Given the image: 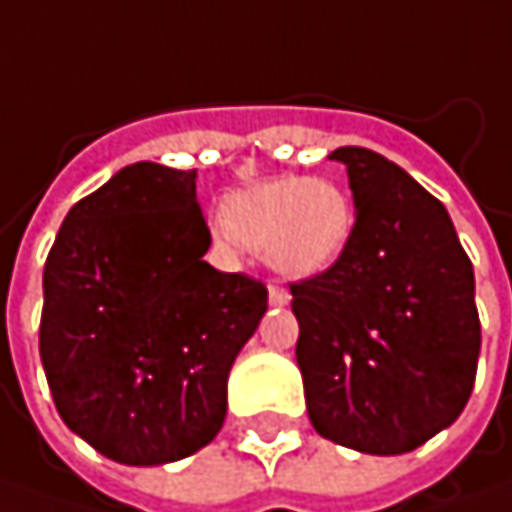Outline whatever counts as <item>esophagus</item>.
I'll return each mask as SVG.
<instances>
[{"label": "esophagus", "instance_id": "esophagus-1", "mask_svg": "<svg viewBox=\"0 0 512 512\" xmlns=\"http://www.w3.org/2000/svg\"><path fill=\"white\" fill-rule=\"evenodd\" d=\"M289 300H292V295H289L283 286H278V283L269 286V303H272V306H286Z\"/></svg>", "mask_w": 512, "mask_h": 512}]
</instances>
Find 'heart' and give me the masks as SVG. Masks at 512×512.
<instances>
[{"instance_id": "1", "label": "heart", "mask_w": 512, "mask_h": 512, "mask_svg": "<svg viewBox=\"0 0 512 512\" xmlns=\"http://www.w3.org/2000/svg\"><path fill=\"white\" fill-rule=\"evenodd\" d=\"M226 240L263 252L286 278L332 269L355 232L352 200L329 177L280 174L234 191L220 206Z\"/></svg>"}]
</instances>
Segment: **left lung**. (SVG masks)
Listing matches in <instances>:
<instances>
[{
	"label": "left lung",
	"instance_id": "left-lung-1",
	"mask_svg": "<svg viewBox=\"0 0 512 512\" xmlns=\"http://www.w3.org/2000/svg\"><path fill=\"white\" fill-rule=\"evenodd\" d=\"M355 232L344 257L292 283L312 427L358 453L401 456L456 421L476 384L473 263L447 209L387 157L344 145Z\"/></svg>",
	"mask_w": 512,
	"mask_h": 512
}]
</instances>
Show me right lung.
Here are the masks:
<instances>
[{"label":"right lung","instance_id":"obj_1","mask_svg":"<svg viewBox=\"0 0 512 512\" xmlns=\"http://www.w3.org/2000/svg\"><path fill=\"white\" fill-rule=\"evenodd\" d=\"M197 171L134 163L82 197L45 260L39 355L56 412L97 453L154 467L220 433L226 381L269 292L203 255Z\"/></svg>","mask_w":512,"mask_h":512}]
</instances>
